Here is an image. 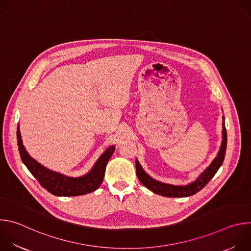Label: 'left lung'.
Returning a JSON list of instances; mask_svg holds the SVG:
<instances>
[{
	"label": "left lung",
	"mask_w": 251,
	"mask_h": 251,
	"mask_svg": "<svg viewBox=\"0 0 251 251\" xmlns=\"http://www.w3.org/2000/svg\"><path fill=\"white\" fill-rule=\"evenodd\" d=\"M223 141L222 145L220 147V151L217 157L212 160L209 166L196 178V180L188 185L185 186H175L166 183L159 182L152 176H150L144 169L142 168L139 161L136 159V174L139 178V181L144 185L147 189L152 191L157 195H161L163 197L168 198H186L193 196L200 192L205 185L211 180L212 176L216 175L218 170L223 165L226 156V142H227V135L225 125V116L223 117Z\"/></svg>",
	"instance_id": "1"
}]
</instances>
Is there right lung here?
<instances>
[{
	"label": "right lung",
	"mask_w": 251,
	"mask_h": 251,
	"mask_svg": "<svg viewBox=\"0 0 251 251\" xmlns=\"http://www.w3.org/2000/svg\"><path fill=\"white\" fill-rule=\"evenodd\" d=\"M17 141L23 163L42 187L56 197L82 196L97 190L103 181L106 165L115 151L114 145L109 146L97 159L87 174L75 177L51 171L31 158L23 144L20 125H18L17 129Z\"/></svg>",
	"instance_id": "add662e5"
}]
</instances>
